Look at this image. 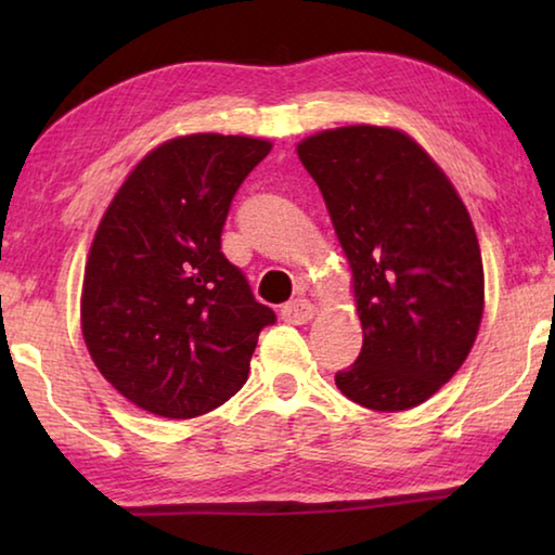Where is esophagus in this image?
<instances>
[{
    "instance_id": "34e87169",
    "label": "esophagus",
    "mask_w": 555,
    "mask_h": 555,
    "mask_svg": "<svg viewBox=\"0 0 555 555\" xmlns=\"http://www.w3.org/2000/svg\"><path fill=\"white\" fill-rule=\"evenodd\" d=\"M315 315V308L308 298H294L288 300V304L281 308V318H284L286 323H294V325H304L311 321Z\"/></svg>"
}]
</instances>
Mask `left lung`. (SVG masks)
Listing matches in <instances>:
<instances>
[{
  "label": "left lung",
  "instance_id": "1",
  "mask_svg": "<svg viewBox=\"0 0 555 555\" xmlns=\"http://www.w3.org/2000/svg\"><path fill=\"white\" fill-rule=\"evenodd\" d=\"M352 269L362 352L335 374L372 411L424 403L463 367L485 308V271L469 212L409 134L352 125L304 139Z\"/></svg>",
  "mask_w": 555,
  "mask_h": 555
}]
</instances>
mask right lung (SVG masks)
<instances>
[{
  "label": "right lung",
  "mask_w": 555,
  "mask_h": 555,
  "mask_svg": "<svg viewBox=\"0 0 555 555\" xmlns=\"http://www.w3.org/2000/svg\"><path fill=\"white\" fill-rule=\"evenodd\" d=\"M269 152L251 137H176L134 166L102 215L82 337L102 377L139 409L195 418L247 382L257 337L276 315L222 255L220 234Z\"/></svg>",
  "instance_id": "add662e5"
}]
</instances>
